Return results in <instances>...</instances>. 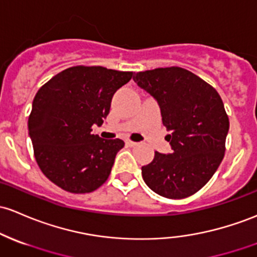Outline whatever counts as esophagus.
<instances>
[{"label":"esophagus","instance_id":"1","mask_svg":"<svg viewBox=\"0 0 257 257\" xmlns=\"http://www.w3.org/2000/svg\"><path fill=\"white\" fill-rule=\"evenodd\" d=\"M126 146H127V147H136L137 146V143L136 142H132V141H126Z\"/></svg>","mask_w":257,"mask_h":257}]
</instances>
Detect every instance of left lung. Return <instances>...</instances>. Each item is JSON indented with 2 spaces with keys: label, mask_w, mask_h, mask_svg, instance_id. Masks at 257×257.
<instances>
[{
  "label": "left lung",
  "mask_w": 257,
  "mask_h": 257,
  "mask_svg": "<svg viewBox=\"0 0 257 257\" xmlns=\"http://www.w3.org/2000/svg\"><path fill=\"white\" fill-rule=\"evenodd\" d=\"M134 81L161 107L172 153H154L142 167L145 183L167 198H185L208 183L225 152L229 118L212 85L181 67L135 73Z\"/></svg>",
  "instance_id": "left-lung-1"
}]
</instances>
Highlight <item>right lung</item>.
<instances>
[{
	"instance_id": "add662e5",
	"label": "right lung",
	"mask_w": 257,
	"mask_h": 257,
	"mask_svg": "<svg viewBox=\"0 0 257 257\" xmlns=\"http://www.w3.org/2000/svg\"><path fill=\"white\" fill-rule=\"evenodd\" d=\"M132 72L74 66L54 76L33 100L28 130L44 175L72 194H87L109 178L121 140L92 134L110 111L112 95Z\"/></svg>"
}]
</instances>
